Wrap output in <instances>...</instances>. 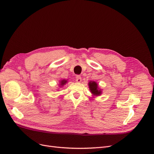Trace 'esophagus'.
I'll return each mask as SVG.
<instances>
[{
  "mask_svg": "<svg viewBox=\"0 0 154 154\" xmlns=\"http://www.w3.org/2000/svg\"><path fill=\"white\" fill-rule=\"evenodd\" d=\"M75 80L77 82H81L82 81V77L80 76V75H76V77H75Z\"/></svg>",
  "mask_w": 154,
  "mask_h": 154,
  "instance_id": "34e87169",
  "label": "esophagus"
}]
</instances>
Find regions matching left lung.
Returning <instances> with one entry per match:
<instances>
[{"mask_svg":"<svg viewBox=\"0 0 154 154\" xmlns=\"http://www.w3.org/2000/svg\"><path fill=\"white\" fill-rule=\"evenodd\" d=\"M90 91L93 95V96L97 97L100 96L102 94V90L98 87V84L95 81H90L88 84Z\"/></svg>","mask_w":154,"mask_h":154,"instance_id":"1","label":"left lung"}]
</instances>
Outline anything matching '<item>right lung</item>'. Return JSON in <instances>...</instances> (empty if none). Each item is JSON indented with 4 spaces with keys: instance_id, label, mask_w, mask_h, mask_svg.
I'll return each mask as SVG.
<instances>
[{
    "instance_id": "right-lung-1",
    "label": "right lung",
    "mask_w": 154,
    "mask_h": 154,
    "mask_svg": "<svg viewBox=\"0 0 154 154\" xmlns=\"http://www.w3.org/2000/svg\"><path fill=\"white\" fill-rule=\"evenodd\" d=\"M59 87H63L64 85H65L67 83V80L63 79L59 82Z\"/></svg>"
}]
</instances>
